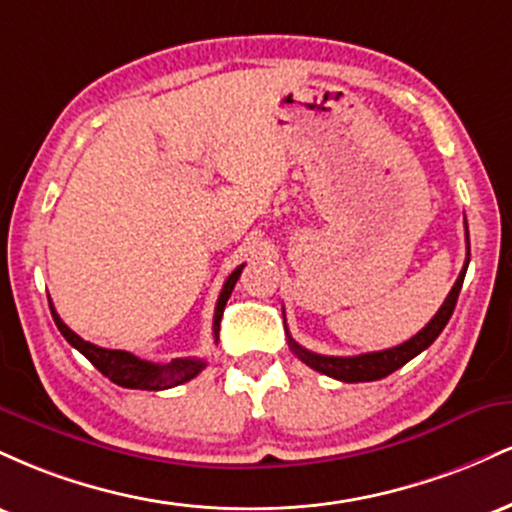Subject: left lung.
Masks as SVG:
<instances>
[{
	"instance_id": "obj_1",
	"label": "left lung",
	"mask_w": 512,
	"mask_h": 512,
	"mask_svg": "<svg viewBox=\"0 0 512 512\" xmlns=\"http://www.w3.org/2000/svg\"><path fill=\"white\" fill-rule=\"evenodd\" d=\"M464 236H467V262H464L460 276H457L455 286L445 298V303L440 305V310L433 315V320L428 322L421 332H416L414 337L407 339L404 344L392 346V349L385 351H370V354H361V356H322V354H313V351L303 349L301 344H296L289 334V346L293 349L305 366H310L317 373H325L330 378L342 380V383H370V380H380L387 378L390 373H395L397 368H402L404 363H409L411 358L419 356L421 351L428 349L433 342L438 339V334L445 330L448 325L452 310H455L457 296H460L464 274H467V264H469V231H467V221H464Z\"/></svg>"
}]
</instances>
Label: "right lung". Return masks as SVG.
<instances>
[{
	"instance_id": "obj_1",
	"label": "right lung",
	"mask_w": 512,
	"mask_h": 512,
	"mask_svg": "<svg viewBox=\"0 0 512 512\" xmlns=\"http://www.w3.org/2000/svg\"><path fill=\"white\" fill-rule=\"evenodd\" d=\"M245 264H240L236 272H231V276L223 284L219 301H216V310H214V339H219V327H221V315L223 308H226V301L231 298L233 286L240 279V272H243ZM52 317H55L57 330L62 332V337L67 339L69 344L74 346L76 351H81L88 361L93 363L105 378L113 380L115 385L120 387H129V390H168V387L182 385L187 380H192L195 375H199L207 366V361L202 358H175V361L166 363H151V361H142L139 356L129 354V351H117V349H103V346H96L86 339H81L79 334L69 330L67 325L60 320V315L55 313V308L50 305Z\"/></svg>"
}]
</instances>
